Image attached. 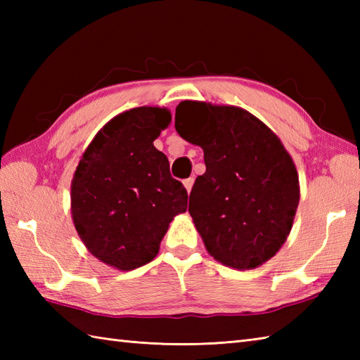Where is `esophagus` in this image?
Wrapping results in <instances>:
<instances>
[{
    "label": "esophagus",
    "mask_w": 360,
    "mask_h": 360,
    "mask_svg": "<svg viewBox=\"0 0 360 360\" xmlns=\"http://www.w3.org/2000/svg\"><path fill=\"white\" fill-rule=\"evenodd\" d=\"M193 182H195V179H193V178H187V179H184V187H186V190H187V192H188V193H190V192H192Z\"/></svg>",
    "instance_id": "34e87169"
}]
</instances>
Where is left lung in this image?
I'll list each match as a JSON object with an SVG mask.
<instances>
[{
    "label": "left lung",
    "instance_id": "obj_1",
    "mask_svg": "<svg viewBox=\"0 0 360 360\" xmlns=\"http://www.w3.org/2000/svg\"><path fill=\"white\" fill-rule=\"evenodd\" d=\"M174 128L204 150L188 212L209 254L233 269L272 258L292 229L298 174L281 141L246 110L184 101Z\"/></svg>",
    "mask_w": 360,
    "mask_h": 360
}]
</instances>
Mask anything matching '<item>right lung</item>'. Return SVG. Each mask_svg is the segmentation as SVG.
<instances>
[{"label":"right lung","mask_w":360,"mask_h":360,"mask_svg":"<svg viewBox=\"0 0 360 360\" xmlns=\"http://www.w3.org/2000/svg\"><path fill=\"white\" fill-rule=\"evenodd\" d=\"M170 120V111L159 106L119 114L96 134L75 168V231L91 254L116 269L150 263L168 224L187 210V190L153 145Z\"/></svg>","instance_id":"add662e5"}]
</instances>
